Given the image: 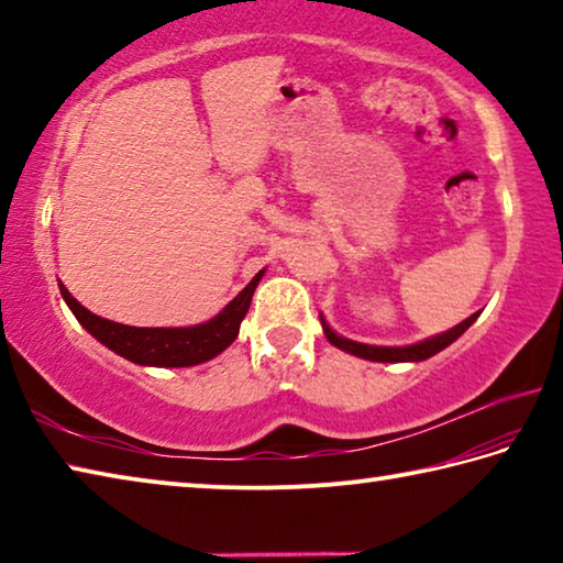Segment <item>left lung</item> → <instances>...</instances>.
I'll return each instance as SVG.
<instances>
[{
	"label": "left lung",
	"mask_w": 563,
	"mask_h": 563,
	"mask_svg": "<svg viewBox=\"0 0 563 563\" xmlns=\"http://www.w3.org/2000/svg\"><path fill=\"white\" fill-rule=\"evenodd\" d=\"M476 318H479V312H474L472 318H466L464 322H460V325H454L452 330L442 332V335L422 340V342H417V345H407V347H377V345H362V342H352L347 338H340L338 332H332L325 325V320H322V330H325V338L332 342V345L345 350V352H352V355H357V357H365L373 362H419V360L437 355V352L444 350L446 345H452V342L460 338Z\"/></svg>",
	"instance_id": "1"
}]
</instances>
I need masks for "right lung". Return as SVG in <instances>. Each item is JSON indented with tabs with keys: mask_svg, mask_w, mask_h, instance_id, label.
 <instances>
[{
	"mask_svg": "<svg viewBox=\"0 0 563 563\" xmlns=\"http://www.w3.org/2000/svg\"><path fill=\"white\" fill-rule=\"evenodd\" d=\"M263 271L238 292L225 308L218 312L213 320L194 328H131L121 322L103 320L93 316L91 310L74 298V295L59 283L62 298L69 305L76 320L87 328L101 345L126 357L136 365H154V367H190L198 362H206L223 352L238 338L241 322L251 308L253 292L258 288Z\"/></svg>",
	"mask_w": 563,
	"mask_h": 563,
	"instance_id": "add662e5",
	"label": "right lung"
}]
</instances>
